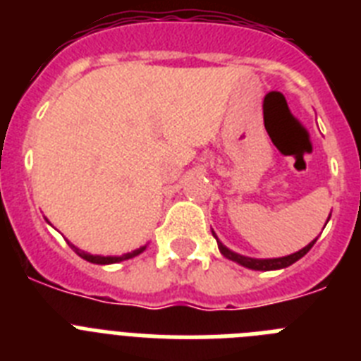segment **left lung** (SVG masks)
Masks as SVG:
<instances>
[{"label":"left lung","instance_id":"left-lung-1","mask_svg":"<svg viewBox=\"0 0 361 361\" xmlns=\"http://www.w3.org/2000/svg\"><path fill=\"white\" fill-rule=\"evenodd\" d=\"M329 222V220H326ZM213 237L216 238V235L213 233ZM317 240V238H316ZM312 240L308 246H305L302 250L295 251V253H292V255H286V257H279V259H251V257H244V255H238V253H235V251L227 250L226 246H224L222 242L218 240V250H220V253H222L226 259L229 260H235V262H238L240 266H244V268H250V269H260V271H269V269H281V268H288V266H292L293 262H298L301 257H305L310 251V247L314 246V242Z\"/></svg>","mask_w":361,"mask_h":361}]
</instances>
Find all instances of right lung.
<instances>
[{"label":"right lung","instance_id":"add662e5","mask_svg":"<svg viewBox=\"0 0 361 361\" xmlns=\"http://www.w3.org/2000/svg\"><path fill=\"white\" fill-rule=\"evenodd\" d=\"M69 247H71L75 253H77L78 257H82L84 260H87V262H93V264H115V262H121V260H128L132 259V257H137L139 253H143L145 250H147V246L139 247V250L132 251V253H126V255H121V257H102V255H92V253H86V251L78 250L77 246H73L71 242H68Z\"/></svg>","mask_w":361,"mask_h":361}]
</instances>
